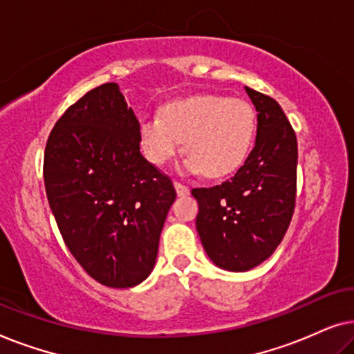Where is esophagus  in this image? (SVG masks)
<instances>
[{"label":"esophagus","mask_w":354,"mask_h":354,"mask_svg":"<svg viewBox=\"0 0 354 354\" xmlns=\"http://www.w3.org/2000/svg\"><path fill=\"white\" fill-rule=\"evenodd\" d=\"M174 187H176V192H177L178 196H185V195H188V193H190V188H188L187 185H183V183H180V182L174 183Z\"/></svg>","instance_id":"esophagus-1"}]
</instances>
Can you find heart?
I'll use <instances>...</instances> for the list:
<instances>
[{
    "mask_svg": "<svg viewBox=\"0 0 354 354\" xmlns=\"http://www.w3.org/2000/svg\"><path fill=\"white\" fill-rule=\"evenodd\" d=\"M256 133L250 103L219 95H198L167 103L161 114L142 119L138 140L154 166H164L180 153L190 154L185 169L221 177L239 169L248 156Z\"/></svg>",
    "mask_w": 354,
    "mask_h": 354,
    "instance_id": "1",
    "label": "heart"
}]
</instances>
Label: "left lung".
I'll use <instances>...</instances> for the list:
<instances>
[{"label": "left lung", "instance_id": "1", "mask_svg": "<svg viewBox=\"0 0 354 354\" xmlns=\"http://www.w3.org/2000/svg\"><path fill=\"white\" fill-rule=\"evenodd\" d=\"M258 111L254 148L234 177L193 188L196 230L212 263L232 272L256 268L274 253L292 221L297 198V135L280 104L246 86Z\"/></svg>", "mask_w": 354, "mask_h": 354}]
</instances>
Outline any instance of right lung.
I'll return each instance as SVG.
<instances>
[{
	"label": "right lung",
	"instance_id": "right-lung-1",
	"mask_svg": "<svg viewBox=\"0 0 354 354\" xmlns=\"http://www.w3.org/2000/svg\"><path fill=\"white\" fill-rule=\"evenodd\" d=\"M138 120L118 84L90 90L61 115L43 178L62 240L85 272L111 288L143 282L176 188L140 153Z\"/></svg>",
	"mask_w": 354,
	"mask_h": 354
}]
</instances>
